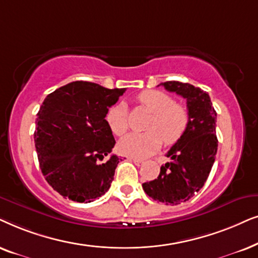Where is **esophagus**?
Segmentation results:
<instances>
[{"label": "esophagus", "mask_w": 258, "mask_h": 258, "mask_svg": "<svg viewBox=\"0 0 258 258\" xmlns=\"http://www.w3.org/2000/svg\"><path fill=\"white\" fill-rule=\"evenodd\" d=\"M130 160H132L133 163H135L137 166H142V165L144 164V161L143 160H140V159H137V158H128Z\"/></svg>", "instance_id": "1"}]
</instances>
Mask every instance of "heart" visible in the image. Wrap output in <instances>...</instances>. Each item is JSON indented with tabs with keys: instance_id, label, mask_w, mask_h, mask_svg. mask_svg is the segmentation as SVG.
Instances as JSON below:
<instances>
[{
	"instance_id": "heart-1",
	"label": "heart",
	"mask_w": 258,
	"mask_h": 258,
	"mask_svg": "<svg viewBox=\"0 0 258 258\" xmlns=\"http://www.w3.org/2000/svg\"><path fill=\"white\" fill-rule=\"evenodd\" d=\"M138 102L147 109L152 119L147 123V133H130L120 139L118 151L123 156L146 158L159 150L163 140L165 145L176 144L188 126V112L184 105L174 102L173 98L164 92L150 89L139 94ZM107 123L115 136H122L128 128L126 107L122 104L113 106L107 113Z\"/></svg>"
}]
</instances>
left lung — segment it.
<instances>
[{
	"label": "left lung",
	"mask_w": 258,
	"mask_h": 258,
	"mask_svg": "<svg viewBox=\"0 0 258 258\" xmlns=\"http://www.w3.org/2000/svg\"><path fill=\"white\" fill-rule=\"evenodd\" d=\"M158 86L186 99L190 120L186 132L166 154L171 161L160 167L156 179L144 183L143 188L154 201L177 205L194 197L208 179L217 153V113L209 94L199 87L179 81Z\"/></svg>",
	"instance_id": "obj_1"
}]
</instances>
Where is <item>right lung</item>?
I'll return each mask as SVG.
<instances>
[{"instance_id": "add662e5", "label": "right lung", "mask_w": 258, "mask_h": 258, "mask_svg": "<svg viewBox=\"0 0 258 258\" xmlns=\"http://www.w3.org/2000/svg\"><path fill=\"white\" fill-rule=\"evenodd\" d=\"M88 81L55 89L41 105L34 132L40 169L63 198L91 203L105 195L121 158L106 115L125 93Z\"/></svg>"}]
</instances>
